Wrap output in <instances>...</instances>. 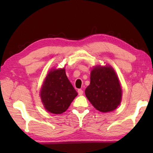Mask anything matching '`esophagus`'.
<instances>
[{"label":"esophagus","mask_w":153,"mask_h":153,"mask_svg":"<svg viewBox=\"0 0 153 153\" xmlns=\"http://www.w3.org/2000/svg\"><path fill=\"white\" fill-rule=\"evenodd\" d=\"M77 92H78L79 95H82L83 93H84V91H83L82 89H79L78 90H77Z\"/></svg>","instance_id":"34e87169"}]
</instances>
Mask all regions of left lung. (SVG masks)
Instances as JSON below:
<instances>
[{"label":"left lung","mask_w":153,"mask_h":153,"mask_svg":"<svg viewBox=\"0 0 153 153\" xmlns=\"http://www.w3.org/2000/svg\"><path fill=\"white\" fill-rule=\"evenodd\" d=\"M121 88L112 67H96L90 74V84L85 94L94 107L100 112L112 111L121 100Z\"/></svg>","instance_id":"left-lung-1"}]
</instances>
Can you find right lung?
Listing matches in <instances>:
<instances>
[{"instance_id":"right-lung-1","label":"right lung","mask_w":153,"mask_h":153,"mask_svg":"<svg viewBox=\"0 0 153 153\" xmlns=\"http://www.w3.org/2000/svg\"><path fill=\"white\" fill-rule=\"evenodd\" d=\"M77 95L65 69H52L40 90V98L45 108L54 114L64 113Z\"/></svg>"}]
</instances>
